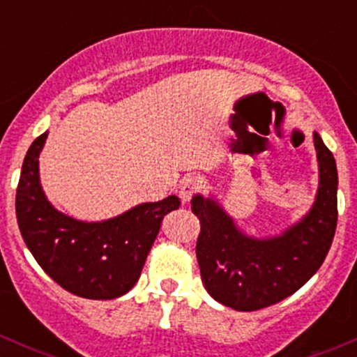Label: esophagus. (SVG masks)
Instances as JSON below:
<instances>
[{
    "label": "esophagus",
    "mask_w": 357,
    "mask_h": 357,
    "mask_svg": "<svg viewBox=\"0 0 357 357\" xmlns=\"http://www.w3.org/2000/svg\"><path fill=\"white\" fill-rule=\"evenodd\" d=\"M204 188V178H200L199 174H190L181 181V186H179V197H181L183 202H188L193 195L200 193Z\"/></svg>",
    "instance_id": "obj_1"
}]
</instances>
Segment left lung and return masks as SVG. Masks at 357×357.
Instances as JSON below:
<instances>
[{
    "label": "left lung",
    "mask_w": 357,
    "mask_h": 357,
    "mask_svg": "<svg viewBox=\"0 0 357 357\" xmlns=\"http://www.w3.org/2000/svg\"><path fill=\"white\" fill-rule=\"evenodd\" d=\"M319 190L311 212L278 238L255 240L240 233L215 202L193 197L200 219L197 242L202 282L208 294L236 311H259L295 294L325 261L337 229V165L314 132Z\"/></svg>",
    "instance_id": "8db88e82"
}]
</instances>
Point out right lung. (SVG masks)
I'll return each mask as SVG.
<instances>
[{"label":"right lung","mask_w":357,"mask_h":357,"mask_svg":"<svg viewBox=\"0 0 357 357\" xmlns=\"http://www.w3.org/2000/svg\"><path fill=\"white\" fill-rule=\"evenodd\" d=\"M46 136L32 142L17 186V222L25 245L46 275L70 294L95 301L121 297L138 282L162 221L181 200L171 195L103 222L67 218L50 205L39 185L38 157Z\"/></svg>","instance_id":"obj_1"}]
</instances>
